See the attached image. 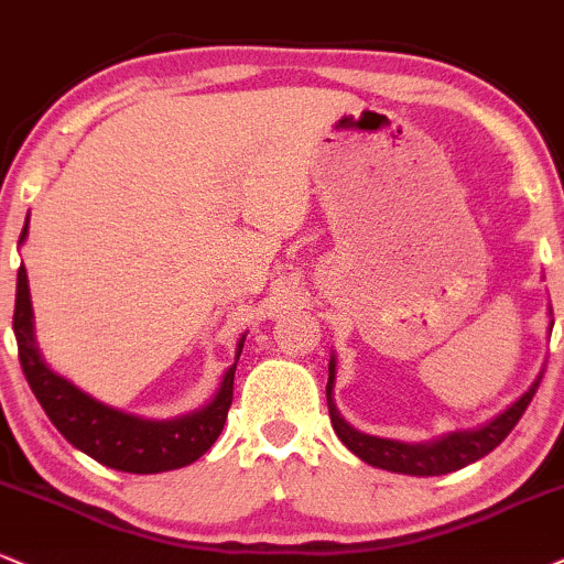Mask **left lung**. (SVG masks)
Segmentation results:
<instances>
[{
	"label": "left lung",
	"mask_w": 564,
	"mask_h": 564,
	"mask_svg": "<svg viewBox=\"0 0 564 564\" xmlns=\"http://www.w3.org/2000/svg\"><path fill=\"white\" fill-rule=\"evenodd\" d=\"M554 324V322H552ZM541 375L535 377V382L528 388V393H522L507 412H501L496 420L488 422L478 430H459V433H448L438 441L430 443H401L390 438H377V435H367L361 430L350 427L337 412L333 401L335 390V356L329 359V380H327V406H329V420L333 427L346 446L359 456L367 465L388 469V473H401V475H420V478H430V475H448L456 469L473 465V462L482 459L486 454H491L501 441L512 433L514 425L520 422V416L525 414L528 403L533 401L535 390H539Z\"/></svg>",
	"instance_id": "obj_1"
}]
</instances>
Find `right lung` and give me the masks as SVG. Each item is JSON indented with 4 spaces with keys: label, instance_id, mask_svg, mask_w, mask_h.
<instances>
[{
    "label": "right lung",
    "instance_id": "obj_1",
    "mask_svg": "<svg viewBox=\"0 0 564 564\" xmlns=\"http://www.w3.org/2000/svg\"><path fill=\"white\" fill-rule=\"evenodd\" d=\"M25 237H29V218H25L18 245H23ZM12 329H15L20 367L52 425L65 435V441L73 443L78 452L89 454L99 465L134 475L169 473V469L187 467L200 459L221 435L231 406L235 369L242 354L245 335L237 343L235 364L224 372L216 395L203 409L176 416V420H144V416L126 414L121 409L91 399L82 388L46 367L33 337V308L25 267L18 269Z\"/></svg>",
    "mask_w": 564,
    "mask_h": 564
}]
</instances>
